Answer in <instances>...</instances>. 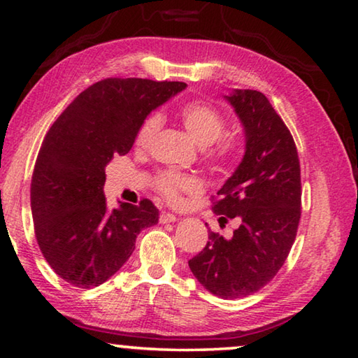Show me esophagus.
I'll use <instances>...</instances> for the list:
<instances>
[{
  "instance_id": "obj_1",
  "label": "esophagus",
  "mask_w": 358,
  "mask_h": 358,
  "mask_svg": "<svg viewBox=\"0 0 358 358\" xmlns=\"http://www.w3.org/2000/svg\"><path fill=\"white\" fill-rule=\"evenodd\" d=\"M177 220H178V216L173 215V213H169V211H162L161 216H159V222H161V224L175 222Z\"/></svg>"
}]
</instances>
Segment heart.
Here are the masks:
<instances>
[{
  "label": "heart",
  "mask_w": 358,
  "mask_h": 358,
  "mask_svg": "<svg viewBox=\"0 0 358 358\" xmlns=\"http://www.w3.org/2000/svg\"><path fill=\"white\" fill-rule=\"evenodd\" d=\"M178 117L181 124L189 137L196 142L199 147H210L217 138L222 136L226 129V123L220 112L215 110L213 107L202 102H189L180 108ZM161 126V115L153 113L143 121L138 128L136 143L138 147H148L159 131ZM238 150V145L232 141L217 142L213 148L210 150V159L220 164H226L235 156ZM156 189L162 197L167 199L169 202H178L183 194H194L202 189L201 180L192 177V175H183L177 172H164L156 178Z\"/></svg>",
  "instance_id": "heart-1"
}]
</instances>
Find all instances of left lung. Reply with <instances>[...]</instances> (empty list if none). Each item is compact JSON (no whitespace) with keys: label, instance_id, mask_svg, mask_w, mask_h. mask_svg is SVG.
<instances>
[{"label":"left lung","instance_id":"obj_1","mask_svg":"<svg viewBox=\"0 0 358 358\" xmlns=\"http://www.w3.org/2000/svg\"><path fill=\"white\" fill-rule=\"evenodd\" d=\"M245 132V155L217 191L213 211L240 226L230 238L210 232L189 262L192 275L221 299L262 289L286 262L301 215L299 153L290 131L270 101L256 90L224 96Z\"/></svg>","mask_w":358,"mask_h":358}]
</instances>
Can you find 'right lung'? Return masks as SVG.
Returning <instances> with one entry per match:
<instances>
[{"instance_id": "obj_1", "label": "right lung", "mask_w": 358, "mask_h": 358, "mask_svg": "<svg viewBox=\"0 0 358 358\" xmlns=\"http://www.w3.org/2000/svg\"><path fill=\"white\" fill-rule=\"evenodd\" d=\"M183 82L106 78L85 90L48 129L31 180L38 245L66 282L92 289L124 265L145 227L159 221L148 199L108 210L106 167L129 153L145 118Z\"/></svg>"}]
</instances>
